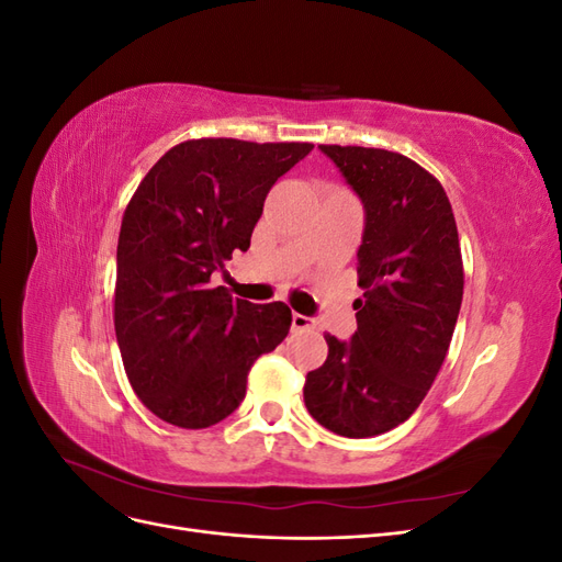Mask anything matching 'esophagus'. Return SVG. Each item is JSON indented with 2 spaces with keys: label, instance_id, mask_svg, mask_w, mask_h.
Here are the masks:
<instances>
[{
  "label": "esophagus",
  "instance_id": "esophagus-1",
  "mask_svg": "<svg viewBox=\"0 0 562 562\" xmlns=\"http://www.w3.org/2000/svg\"><path fill=\"white\" fill-rule=\"evenodd\" d=\"M293 330H307V328H314L316 323H314V318H310V316H304V314H297V312H293Z\"/></svg>",
  "mask_w": 562,
  "mask_h": 562
}]
</instances>
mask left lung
Here are the masks:
<instances>
[{
	"label": "left lung",
	"instance_id": "left-lung-1",
	"mask_svg": "<svg viewBox=\"0 0 562 562\" xmlns=\"http://www.w3.org/2000/svg\"><path fill=\"white\" fill-rule=\"evenodd\" d=\"M363 203L356 333L326 335L328 359L304 382L310 415L337 436L398 427L427 396L462 307L464 269L440 182L398 151L318 145Z\"/></svg>",
	"mask_w": 562,
	"mask_h": 562
}]
</instances>
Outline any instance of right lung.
I'll list each match as a JSON object with an SVG mask.
<instances>
[{
	"label": "right lung",
	"mask_w": 562,
	"mask_h": 562,
	"mask_svg": "<svg viewBox=\"0 0 562 562\" xmlns=\"http://www.w3.org/2000/svg\"><path fill=\"white\" fill-rule=\"evenodd\" d=\"M312 143L187 140L149 168L116 246L114 330L128 382L147 411L206 429L241 405L258 356L291 330L283 302L252 304L211 288L248 250L274 182Z\"/></svg>",
	"instance_id": "1"
}]
</instances>
